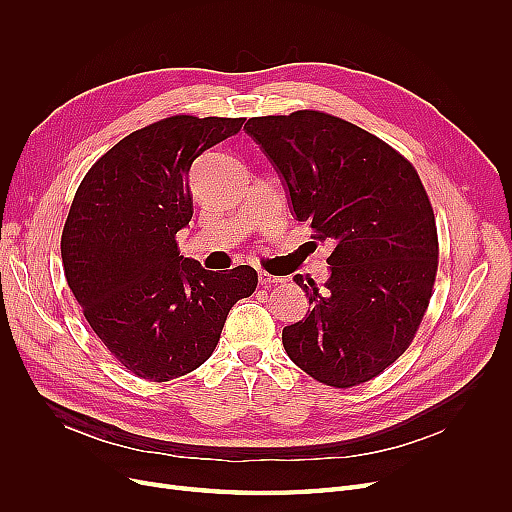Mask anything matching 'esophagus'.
Returning a JSON list of instances; mask_svg holds the SVG:
<instances>
[{
    "label": "esophagus",
    "mask_w": 512,
    "mask_h": 512,
    "mask_svg": "<svg viewBox=\"0 0 512 512\" xmlns=\"http://www.w3.org/2000/svg\"><path fill=\"white\" fill-rule=\"evenodd\" d=\"M280 282H282L280 276H272V274H267V272H259V284H261V286H272V284H280Z\"/></svg>",
    "instance_id": "obj_1"
}]
</instances>
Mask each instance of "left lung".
I'll return each instance as SVG.
<instances>
[{
    "mask_svg": "<svg viewBox=\"0 0 512 512\" xmlns=\"http://www.w3.org/2000/svg\"><path fill=\"white\" fill-rule=\"evenodd\" d=\"M299 222L334 245L324 290L294 276L305 319L282 330L294 365L334 388L363 384L411 344L438 270L434 209L409 161L371 132L301 110L251 118Z\"/></svg>",
    "mask_w": 512,
    "mask_h": 512,
    "instance_id": "left-lung-1",
    "label": "left lung"
}]
</instances>
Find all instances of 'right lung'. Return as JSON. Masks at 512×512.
Segmentation results:
<instances>
[{
  "mask_svg": "<svg viewBox=\"0 0 512 512\" xmlns=\"http://www.w3.org/2000/svg\"><path fill=\"white\" fill-rule=\"evenodd\" d=\"M242 124L159 120L97 159L74 195L62 232L68 286L107 351L143 380L168 382L203 365L232 305L257 286L251 265L218 274L176 245L193 218V161Z\"/></svg>",
  "mask_w": 512,
  "mask_h": 512,
  "instance_id": "obj_1",
  "label": "right lung"
}]
</instances>
